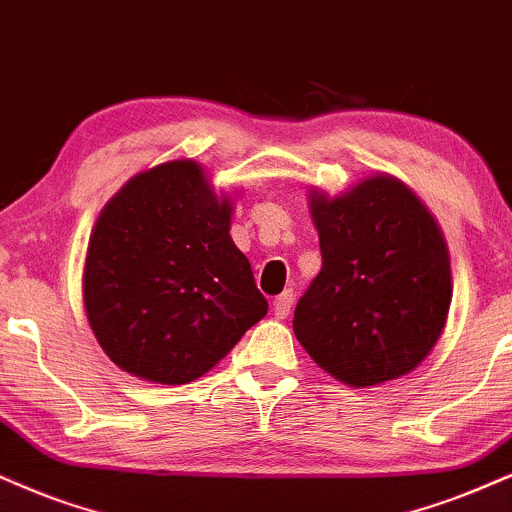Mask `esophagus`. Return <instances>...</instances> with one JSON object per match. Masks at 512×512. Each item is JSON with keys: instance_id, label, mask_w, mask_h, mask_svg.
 <instances>
[{"instance_id": "esophagus-1", "label": "esophagus", "mask_w": 512, "mask_h": 512, "mask_svg": "<svg viewBox=\"0 0 512 512\" xmlns=\"http://www.w3.org/2000/svg\"><path fill=\"white\" fill-rule=\"evenodd\" d=\"M292 304H294V292H292V289H285V292H282V294L277 296V299L273 301L275 318L285 320L287 315H289V311H292Z\"/></svg>"}]
</instances>
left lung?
I'll return each instance as SVG.
<instances>
[{"label": "left lung", "instance_id": "left-lung-1", "mask_svg": "<svg viewBox=\"0 0 512 512\" xmlns=\"http://www.w3.org/2000/svg\"><path fill=\"white\" fill-rule=\"evenodd\" d=\"M323 268L294 311L308 356L349 387L396 380L430 356L451 306V261L413 189L370 175L339 197L311 192Z\"/></svg>", "mask_w": 512, "mask_h": 512}]
</instances>
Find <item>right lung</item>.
<instances>
[{
    "label": "right lung",
    "mask_w": 512,
    "mask_h": 512,
    "mask_svg": "<svg viewBox=\"0 0 512 512\" xmlns=\"http://www.w3.org/2000/svg\"><path fill=\"white\" fill-rule=\"evenodd\" d=\"M230 218L232 201L189 159L142 170L102 208L82 299L118 368L156 384L194 382L268 313Z\"/></svg>",
    "instance_id": "1"
}]
</instances>
